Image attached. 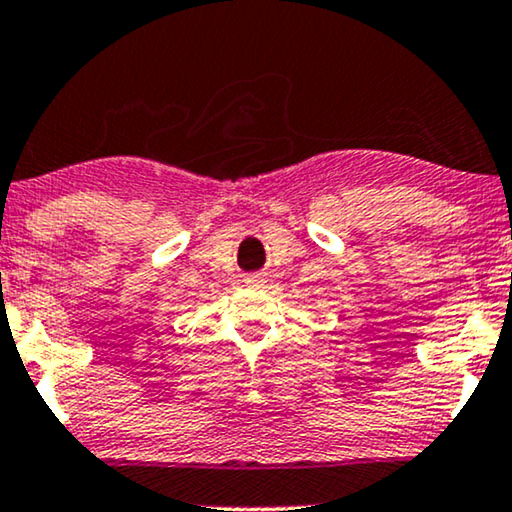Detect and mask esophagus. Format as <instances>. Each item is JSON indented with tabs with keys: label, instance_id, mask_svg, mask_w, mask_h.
Instances as JSON below:
<instances>
[{
	"label": "esophagus",
	"instance_id": "34e87169",
	"mask_svg": "<svg viewBox=\"0 0 512 512\" xmlns=\"http://www.w3.org/2000/svg\"><path fill=\"white\" fill-rule=\"evenodd\" d=\"M264 281H267V278L260 276V274H255V276H248V278H245V283L252 285V288H262Z\"/></svg>",
	"mask_w": 512,
	"mask_h": 512
}]
</instances>
